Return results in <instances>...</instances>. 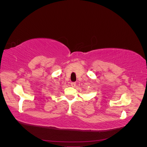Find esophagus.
<instances>
[{"label":"esophagus","instance_id":"34e87169","mask_svg":"<svg viewBox=\"0 0 147 147\" xmlns=\"http://www.w3.org/2000/svg\"><path fill=\"white\" fill-rule=\"evenodd\" d=\"M70 84H71V86H72V87H75V85H76V83H75V82H72Z\"/></svg>","mask_w":147,"mask_h":147}]
</instances>
